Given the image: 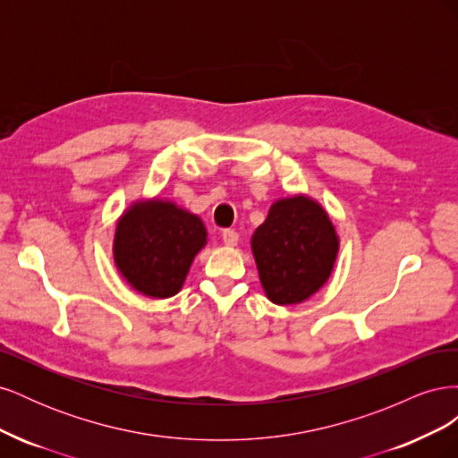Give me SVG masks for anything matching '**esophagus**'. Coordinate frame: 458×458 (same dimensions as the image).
Here are the masks:
<instances>
[{"label":"esophagus","instance_id":"34e87169","mask_svg":"<svg viewBox=\"0 0 458 458\" xmlns=\"http://www.w3.org/2000/svg\"><path fill=\"white\" fill-rule=\"evenodd\" d=\"M221 239H224V242L227 246H234L239 242V233L234 229H224V233H221Z\"/></svg>","mask_w":458,"mask_h":458}]
</instances>
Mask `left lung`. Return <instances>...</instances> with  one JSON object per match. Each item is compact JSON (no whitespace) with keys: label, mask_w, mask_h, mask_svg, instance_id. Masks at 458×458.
Wrapping results in <instances>:
<instances>
[{"label":"left lung","mask_w":458,"mask_h":458,"mask_svg":"<svg viewBox=\"0 0 458 458\" xmlns=\"http://www.w3.org/2000/svg\"><path fill=\"white\" fill-rule=\"evenodd\" d=\"M340 241L325 208L306 195L271 204L252 234V254L266 296L276 306L306 301L335 269Z\"/></svg>","instance_id":"1"}]
</instances>
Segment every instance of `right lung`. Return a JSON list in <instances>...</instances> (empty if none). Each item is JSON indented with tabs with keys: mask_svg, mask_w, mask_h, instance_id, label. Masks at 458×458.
I'll return each instance as SVG.
<instances>
[{
	"mask_svg": "<svg viewBox=\"0 0 458 458\" xmlns=\"http://www.w3.org/2000/svg\"><path fill=\"white\" fill-rule=\"evenodd\" d=\"M202 219L170 200H137L122 214L113 254L131 288L148 298L182 290L195 256L206 246Z\"/></svg>",
	"mask_w": 458,
	"mask_h": 458,
	"instance_id": "add662e5",
	"label": "right lung"
}]
</instances>
